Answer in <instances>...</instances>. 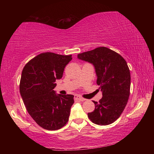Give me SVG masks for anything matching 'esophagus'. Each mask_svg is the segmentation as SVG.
<instances>
[{"instance_id": "34e87169", "label": "esophagus", "mask_w": 154, "mask_h": 154, "mask_svg": "<svg viewBox=\"0 0 154 154\" xmlns=\"http://www.w3.org/2000/svg\"><path fill=\"white\" fill-rule=\"evenodd\" d=\"M74 98H75V100H80V101H85V98L81 97V96H78V95H75Z\"/></svg>"}]
</instances>
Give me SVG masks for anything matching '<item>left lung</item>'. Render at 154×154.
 Listing matches in <instances>:
<instances>
[{"label": "left lung", "instance_id": "1", "mask_svg": "<svg viewBox=\"0 0 154 154\" xmlns=\"http://www.w3.org/2000/svg\"><path fill=\"white\" fill-rule=\"evenodd\" d=\"M77 58L92 64L97 76L96 83L103 97L88 117L95 124L106 126L118 119L130 96V73L127 62L117 52L105 47L79 54Z\"/></svg>", "mask_w": 154, "mask_h": 154}]
</instances>
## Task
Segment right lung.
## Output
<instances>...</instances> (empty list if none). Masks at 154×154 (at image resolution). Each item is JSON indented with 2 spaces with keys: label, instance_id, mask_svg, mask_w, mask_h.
Wrapping results in <instances>:
<instances>
[{
  "label": "right lung",
  "instance_id": "obj_1",
  "mask_svg": "<svg viewBox=\"0 0 154 154\" xmlns=\"http://www.w3.org/2000/svg\"><path fill=\"white\" fill-rule=\"evenodd\" d=\"M72 55L51 52L38 54L23 69L20 92L26 110L38 126L49 130L60 129L69 121L73 95L56 94V79L62 77Z\"/></svg>",
  "mask_w": 154,
  "mask_h": 154
}]
</instances>
